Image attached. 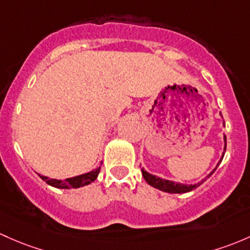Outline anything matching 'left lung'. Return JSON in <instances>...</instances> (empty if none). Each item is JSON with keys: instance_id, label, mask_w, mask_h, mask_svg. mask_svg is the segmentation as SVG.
<instances>
[{"instance_id": "8db88e82", "label": "left lung", "mask_w": 250, "mask_h": 250, "mask_svg": "<svg viewBox=\"0 0 250 250\" xmlns=\"http://www.w3.org/2000/svg\"><path fill=\"white\" fill-rule=\"evenodd\" d=\"M225 127V125H224ZM224 152H223L222 154V158L219 159V162H218L217 167H214L213 170H212L211 172L208 173V175L206 176V177L204 178V180H201L200 182L198 183H194V185H183V183H177V182H173V181H169V180H164V178H160L158 176H154L152 175V173H148L147 171H145L144 169H141V172H143V176L144 178H145V181L147 183H148L149 186H152V187L159 189V190L162 191H167V193H172V194H182V193H188V191L193 190V189H196L199 187V186H201L202 183L205 182V181L207 180V178L209 177V176L213 173L215 170H217L218 165L220 164V162L223 160V157H224V153H225V149H227V136L224 135Z\"/></svg>"}]
</instances>
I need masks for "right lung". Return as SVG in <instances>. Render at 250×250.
Returning a JSON list of instances; mask_svg holds the SVG:
<instances>
[{
	"label": "right lung",
	"instance_id": "obj_1",
	"mask_svg": "<svg viewBox=\"0 0 250 250\" xmlns=\"http://www.w3.org/2000/svg\"><path fill=\"white\" fill-rule=\"evenodd\" d=\"M101 171V167L92 170V171L87 173H83V175L75 176V177L65 178L64 181L62 180H55V178H49L46 176L39 175V177L43 181H45L49 186H52L55 188H61V189H70V188H80L83 186H87L93 182L97 177L98 173Z\"/></svg>",
	"mask_w": 250,
	"mask_h": 250
}]
</instances>
